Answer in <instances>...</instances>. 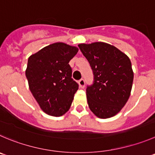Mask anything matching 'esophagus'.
Masks as SVG:
<instances>
[{"label": "esophagus", "mask_w": 155, "mask_h": 155, "mask_svg": "<svg viewBox=\"0 0 155 155\" xmlns=\"http://www.w3.org/2000/svg\"><path fill=\"white\" fill-rule=\"evenodd\" d=\"M79 86H80L81 88H84L85 87V81L84 79H81L78 82Z\"/></svg>", "instance_id": "1"}]
</instances>
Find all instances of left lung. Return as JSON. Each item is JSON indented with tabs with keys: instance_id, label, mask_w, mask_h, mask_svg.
Returning a JSON list of instances; mask_svg holds the SVG:
<instances>
[{
	"instance_id": "left-lung-1",
	"label": "left lung",
	"mask_w": 155,
	"mask_h": 155,
	"mask_svg": "<svg viewBox=\"0 0 155 155\" xmlns=\"http://www.w3.org/2000/svg\"><path fill=\"white\" fill-rule=\"evenodd\" d=\"M78 47L94 74V82L86 89L89 108L101 119L115 116L126 105L132 91L134 74L130 59L105 42L80 44Z\"/></svg>"
}]
</instances>
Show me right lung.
Masks as SVG:
<instances>
[{
    "label": "right lung",
    "mask_w": 155,
    "mask_h": 155,
    "mask_svg": "<svg viewBox=\"0 0 155 155\" xmlns=\"http://www.w3.org/2000/svg\"><path fill=\"white\" fill-rule=\"evenodd\" d=\"M78 48L56 42L39 50L28 59L26 76L29 87L40 108L60 116L71 105L78 84L71 78L70 60Z\"/></svg>",
    "instance_id": "right-lung-1"
}]
</instances>
